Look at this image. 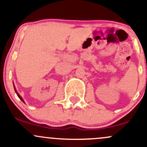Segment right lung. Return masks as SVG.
<instances>
[{
  "mask_svg": "<svg viewBox=\"0 0 147 147\" xmlns=\"http://www.w3.org/2000/svg\"><path fill=\"white\" fill-rule=\"evenodd\" d=\"M14 90H15V92H16V95H17V96H18V97H19V98H20V99H21V100L22 101V102H24V101H23V99H22V97H21V96H20V95H19V94H18L17 92H16V88H15V86H14Z\"/></svg>",
  "mask_w": 147,
  "mask_h": 147,
  "instance_id": "add662e5",
  "label": "right lung"
}]
</instances>
